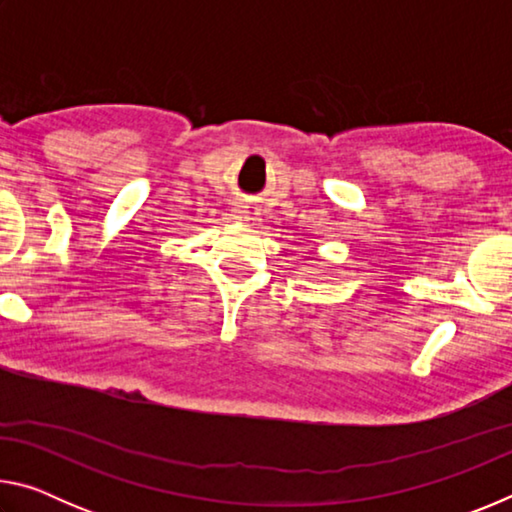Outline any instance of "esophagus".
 <instances>
[{
	"label": "esophagus",
	"mask_w": 512,
	"mask_h": 512,
	"mask_svg": "<svg viewBox=\"0 0 512 512\" xmlns=\"http://www.w3.org/2000/svg\"><path fill=\"white\" fill-rule=\"evenodd\" d=\"M232 219L235 221H239V223H250V225H255V223H259V216L255 214V212H248L246 207H235V210H232Z\"/></svg>",
	"instance_id": "esophagus-1"
}]
</instances>
